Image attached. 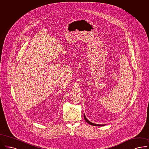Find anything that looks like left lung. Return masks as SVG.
<instances>
[{
	"label": "left lung",
	"instance_id": "obj_1",
	"mask_svg": "<svg viewBox=\"0 0 149 149\" xmlns=\"http://www.w3.org/2000/svg\"><path fill=\"white\" fill-rule=\"evenodd\" d=\"M84 118L85 120L87 121V123H88V124H90V125H93V126H98V127L99 126V127H100V126H104L105 125H106V124H95V123H93L91 122V121H89V120H88V119H87L86 116H85L84 113Z\"/></svg>",
	"mask_w": 149,
	"mask_h": 149
}]
</instances>
